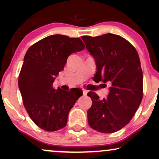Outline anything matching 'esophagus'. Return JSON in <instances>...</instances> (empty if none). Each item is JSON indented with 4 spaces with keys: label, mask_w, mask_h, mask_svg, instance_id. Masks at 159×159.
Wrapping results in <instances>:
<instances>
[{
    "label": "esophagus",
    "mask_w": 159,
    "mask_h": 159,
    "mask_svg": "<svg viewBox=\"0 0 159 159\" xmlns=\"http://www.w3.org/2000/svg\"><path fill=\"white\" fill-rule=\"evenodd\" d=\"M82 92H83V95H86L87 94H88V91L87 90H84V89H83V90H82Z\"/></svg>",
    "instance_id": "34e87169"
}]
</instances>
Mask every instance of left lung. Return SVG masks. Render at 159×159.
<instances>
[{
  "mask_svg": "<svg viewBox=\"0 0 159 159\" xmlns=\"http://www.w3.org/2000/svg\"><path fill=\"white\" fill-rule=\"evenodd\" d=\"M86 48L96 64L98 81L110 82L109 93L100 100L94 92L88 95L92 106L88 111V124L93 129L113 133L127 125L143 99V71L136 49L125 38L108 33L82 36Z\"/></svg>",
  "mask_w": 159,
  "mask_h": 159,
  "instance_id": "left-lung-1",
  "label": "left lung"
}]
</instances>
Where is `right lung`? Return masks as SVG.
Segmentation results:
<instances>
[{
  "label": "right lung",
  "mask_w": 159,
  "mask_h": 159,
  "mask_svg": "<svg viewBox=\"0 0 159 159\" xmlns=\"http://www.w3.org/2000/svg\"><path fill=\"white\" fill-rule=\"evenodd\" d=\"M80 38L53 34L32 45L26 53L19 76L24 106L37 126L53 132L66 125L69 111L82 95L80 89L54 90L53 84L71 53L82 51Z\"/></svg>",
  "instance_id": "add662e5"
}]
</instances>
